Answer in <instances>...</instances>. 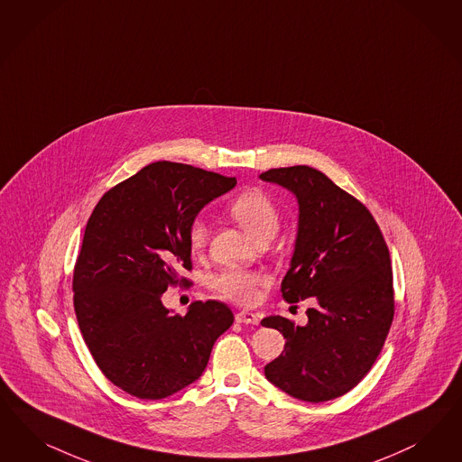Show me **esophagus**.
Segmentation results:
<instances>
[{"label": "esophagus", "mask_w": 462, "mask_h": 462, "mask_svg": "<svg viewBox=\"0 0 462 462\" xmlns=\"http://www.w3.org/2000/svg\"><path fill=\"white\" fill-rule=\"evenodd\" d=\"M235 319H236V323H241V325H258L260 323L258 314L250 313V311H239V313L235 314Z\"/></svg>", "instance_id": "1"}]
</instances>
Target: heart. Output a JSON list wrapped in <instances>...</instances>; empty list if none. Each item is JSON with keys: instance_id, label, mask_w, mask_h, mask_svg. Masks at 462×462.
Masks as SVG:
<instances>
[{"instance_id": "b5f03b06", "label": "heart", "mask_w": 462, "mask_h": 462, "mask_svg": "<svg viewBox=\"0 0 462 462\" xmlns=\"http://www.w3.org/2000/svg\"><path fill=\"white\" fill-rule=\"evenodd\" d=\"M227 212L254 241L273 238L281 223L279 210L273 202L258 190H250L233 199L227 206ZM208 235V226L202 219H194L190 223L187 241L194 254H199L206 246ZM263 283L265 279L260 273L245 270H224L214 279V289L221 298L239 306H250L258 298V289Z\"/></svg>"}]
</instances>
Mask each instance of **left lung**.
<instances>
[{
	"label": "left lung",
	"instance_id": "obj_1",
	"mask_svg": "<svg viewBox=\"0 0 462 462\" xmlns=\"http://www.w3.org/2000/svg\"><path fill=\"white\" fill-rule=\"evenodd\" d=\"M260 179L298 199V238L282 298L316 300L304 327L282 316L262 319L285 338L265 377L292 398L329 402L357 386L386 342L394 316L386 241L369 208L311 166L273 168Z\"/></svg>",
	"mask_w": 462,
	"mask_h": 462
}]
</instances>
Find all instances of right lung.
I'll return each mask as SVG.
<instances>
[{"instance_id":"1","label":"right lung","mask_w":462,"mask_h":462,"mask_svg":"<svg viewBox=\"0 0 462 462\" xmlns=\"http://www.w3.org/2000/svg\"><path fill=\"white\" fill-rule=\"evenodd\" d=\"M236 179L156 162L120 181L89 216L73 275L83 340L105 377L141 400H163L195 383L235 316L219 300L166 310L170 285L189 283V226Z\"/></svg>"}]
</instances>
